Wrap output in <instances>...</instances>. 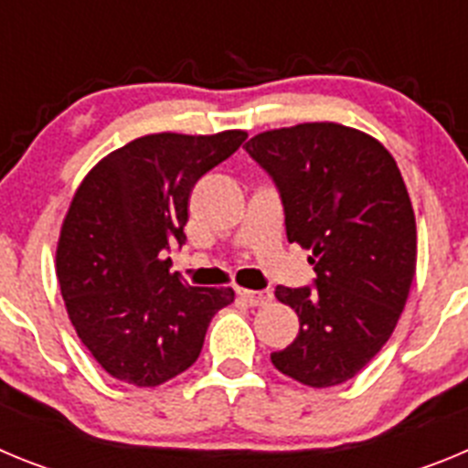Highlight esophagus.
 Returning a JSON list of instances; mask_svg holds the SVG:
<instances>
[{
  "instance_id": "obj_1",
  "label": "esophagus",
  "mask_w": 468,
  "mask_h": 468,
  "mask_svg": "<svg viewBox=\"0 0 468 468\" xmlns=\"http://www.w3.org/2000/svg\"><path fill=\"white\" fill-rule=\"evenodd\" d=\"M239 297L246 300L250 307H264L271 302V292L267 291H246V288H239Z\"/></svg>"
}]
</instances>
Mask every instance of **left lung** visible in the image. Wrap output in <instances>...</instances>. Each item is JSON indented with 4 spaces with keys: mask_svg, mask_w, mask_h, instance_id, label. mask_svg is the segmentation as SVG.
I'll list each match as a JSON object with an SVG mask.
<instances>
[{
    "mask_svg": "<svg viewBox=\"0 0 468 468\" xmlns=\"http://www.w3.org/2000/svg\"><path fill=\"white\" fill-rule=\"evenodd\" d=\"M246 152L274 177L288 241L316 271V288H276L300 333L271 363L314 388L356 378L394 333L415 279V210L394 156L335 122L264 131Z\"/></svg>",
    "mask_w": 468,
    "mask_h": 468,
    "instance_id": "1",
    "label": "left lung"
}]
</instances>
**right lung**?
<instances>
[{
	"label": "right lung",
	"instance_id": "right-lung-1",
	"mask_svg": "<svg viewBox=\"0 0 468 468\" xmlns=\"http://www.w3.org/2000/svg\"><path fill=\"white\" fill-rule=\"evenodd\" d=\"M246 131L152 133L102 156L65 213L56 276L81 345L107 375L159 387L198 358L210 318L231 288H197L171 271L187 241L197 180L231 156Z\"/></svg>",
	"mask_w": 468,
	"mask_h": 468
}]
</instances>
